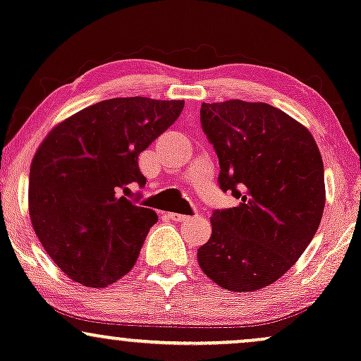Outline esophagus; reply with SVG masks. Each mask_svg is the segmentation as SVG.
<instances>
[{"label": "esophagus", "instance_id": "1", "mask_svg": "<svg viewBox=\"0 0 361 361\" xmlns=\"http://www.w3.org/2000/svg\"><path fill=\"white\" fill-rule=\"evenodd\" d=\"M167 216H169V220H172V221H188V220H191V216H188V214H180V213H169Z\"/></svg>", "mask_w": 361, "mask_h": 361}]
</instances>
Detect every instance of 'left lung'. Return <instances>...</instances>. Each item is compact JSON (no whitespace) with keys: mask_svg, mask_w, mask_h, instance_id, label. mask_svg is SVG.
<instances>
[{"mask_svg":"<svg viewBox=\"0 0 361 361\" xmlns=\"http://www.w3.org/2000/svg\"><path fill=\"white\" fill-rule=\"evenodd\" d=\"M201 126L220 161V188L240 202L213 213L197 262L221 288L261 290L317 232L326 204L321 152L309 129L264 102L202 104Z\"/></svg>","mask_w":361,"mask_h":361,"instance_id":"obj_1","label":"left lung"}]
</instances>
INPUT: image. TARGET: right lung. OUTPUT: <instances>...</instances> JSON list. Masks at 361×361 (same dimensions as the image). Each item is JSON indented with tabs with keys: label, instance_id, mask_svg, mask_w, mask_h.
Segmentation results:
<instances>
[{
	"label": "right lung",
	"instance_id": "obj_1",
	"mask_svg": "<svg viewBox=\"0 0 361 361\" xmlns=\"http://www.w3.org/2000/svg\"><path fill=\"white\" fill-rule=\"evenodd\" d=\"M184 100L119 97L54 126L35 152L28 213L40 244L73 281L104 288L131 271L159 216L123 192L145 185L137 155L180 116Z\"/></svg>",
	"mask_w": 361,
	"mask_h": 361
}]
</instances>
